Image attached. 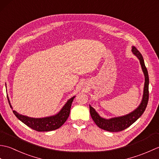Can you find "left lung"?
Here are the masks:
<instances>
[{"instance_id":"8db88e82","label":"left lung","mask_w":159,"mask_h":159,"mask_svg":"<svg viewBox=\"0 0 159 159\" xmlns=\"http://www.w3.org/2000/svg\"><path fill=\"white\" fill-rule=\"evenodd\" d=\"M132 51L139 59L141 68L143 70L145 76V84L142 101H141L139 107L132 113L122 117H114L109 120H106L101 117L97 113L95 109L89 105L90 114L94 122L99 128L109 132H120L125 130L126 128L131 126L134 122H135L146 109L148 99H149V90H148L149 89V76H148V70L146 66H145L143 57L139 50L134 46H133L132 47Z\"/></svg>"}]
</instances>
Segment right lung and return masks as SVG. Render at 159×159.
<instances>
[{
    "instance_id": "right-lung-1",
    "label": "right lung",
    "mask_w": 159,
    "mask_h": 159,
    "mask_svg": "<svg viewBox=\"0 0 159 159\" xmlns=\"http://www.w3.org/2000/svg\"><path fill=\"white\" fill-rule=\"evenodd\" d=\"M74 98H75V96L70 98L63 106L61 110L59 111V113L53 116L43 118H33L22 116V115L18 113L15 111H13V113L22 122L25 124L26 126H28L33 130L38 132L51 131L60 128L66 122V121L70 116L71 106H72V103ZM7 99L10 107L12 109V107L10 104L8 98Z\"/></svg>"
}]
</instances>
